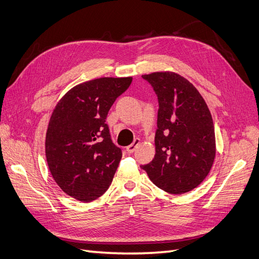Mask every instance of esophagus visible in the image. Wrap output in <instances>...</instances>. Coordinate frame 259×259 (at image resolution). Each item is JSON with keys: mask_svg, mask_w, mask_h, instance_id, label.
<instances>
[{"mask_svg": "<svg viewBox=\"0 0 259 259\" xmlns=\"http://www.w3.org/2000/svg\"><path fill=\"white\" fill-rule=\"evenodd\" d=\"M139 144H140V140H139L138 138H136V139L134 140V143L131 144L130 146L126 147V151H127L128 153H133V152H134V151L136 150V148L138 147Z\"/></svg>", "mask_w": 259, "mask_h": 259, "instance_id": "1", "label": "esophagus"}]
</instances>
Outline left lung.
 Segmentation results:
<instances>
[{
	"label": "left lung",
	"instance_id": "obj_1",
	"mask_svg": "<svg viewBox=\"0 0 259 259\" xmlns=\"http://www.w3.org/2000/svg\"><path fill=\"white\" fill-rule=\"evenodd\" d=\"M159 100L153 160L142 165L151 182L171 194L197 188L216 154L214 123L199 91L171 71L144 74Z\"/></svg>",
	"mask_w": 259,
	"mask_h": 259
}]
</instances>
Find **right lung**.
Listing matches in <instances>:
<instances>
[{"label": "right lung", "mask_w": 259, "mask_h": 259, "mask_svg": "<svg viewBox=\"0 0 259 259\" xmlns=\"http://www.w3.org/2000/svg\"><path fill=\"white\" fill-rule=\"evenodd\" d=\"M133 77H100L68 91L51 115L45 154L60 189L82 202L103 195L111 185L122 151L111 140L106 117Z\"/></svg>", "instance_id": "right-lung-1"}]
</instances>
